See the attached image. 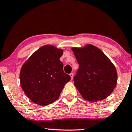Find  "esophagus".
<instances>
[{
  "mask_svg": "<svg viewBox=\"0 0 132 132\" xmlns=\"http://www.w3.org/2000/svg\"><path fill=\"white\" fill-rule=\"evenodd\" d=\"M69 76H70V77H71V79H72V80L73 77H74V74H73V73H71V74H69Z\"/></svg>",
  "mask_w": 132,
  "mask_h": 132,
  "instance_id": "34e87169",
  "label": "esophagus"
}]
</instances>
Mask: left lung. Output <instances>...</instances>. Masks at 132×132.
Segmentation results:
<instances>
[{"instance_id": "8db88e82", "label": "left lung", "mask_w": 132, "mask_h": 132, "mask_svg": "<svg viewBox=\"0 0 132 132\" xmlns=\"http://www.w3.org/2000/svg\"><path fill=\"white\" fill-rule=\"evenodd\" d=\"M79 68L74 77V85L84 99L103 100L113 92L117 84L115 66L101 51L88 44L82 48L73 47Z\"/></svg>"}]
</instances>
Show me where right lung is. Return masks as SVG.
Returning a JSON list of instances; mask_svg holds the SVG:
<instances>
[{
  "mask_svg": "<svg viewBox=\"0 0 132 132\" xmlns=\"http://www.w3.org/2000/svg\"><path fill=\"white\" fill-rule=\"evenodd\" d=\"M62 49L46 45L34 52L24 63L20 74L21 86L30 100L45 106L59 98L66 83L71 80L63 71L60 60Z\"/></svg>",
  "mask_w": 132,
  "mask_h": 132,
  "instance_id": "right-lung-1",
  "label": "right lung"
}]
</instances>
